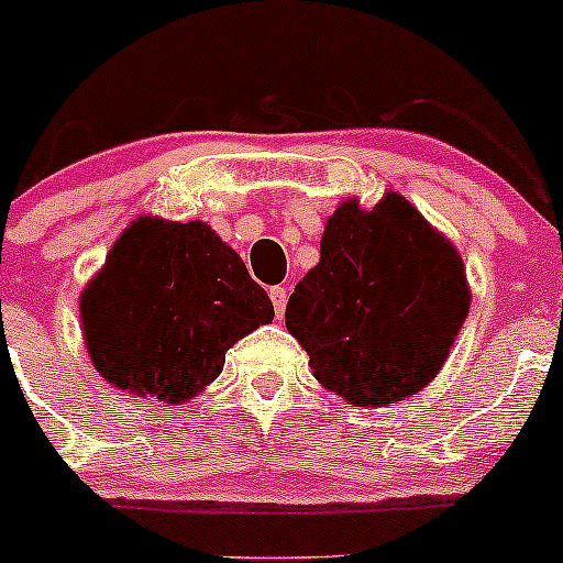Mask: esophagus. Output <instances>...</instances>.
<instances>
[{"label":"esophagus","mask_w":563,"mask_h":563,"mask_svg":"<svg viewBox=\"0 0 563 563\" xmlns=\"http://www.w3.org/2000/svg\"><path fill=\"white\" fill-rule=\"evenodd\" d=\"M269 299H272V305H275L277 318H283V312H286V301H288L286 288H280V286L269 288Z\"/></svg>","instance_id":"esophagus-1"}]
</instances>
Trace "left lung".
I'll list each match as a JSON object with an SVG mask.
<instances>
[{
    "instance_id": "8db88e82",
    "label": "left lung",
    "mask_w": 563,
    "mask_h": 563,
    "mask_svg": "<svg viewBox=\"0 0 563 563\" xmlns=\"http://www.w3.org/2000/svg\"><path fill=\"white\" fill-rule=\"evenodd\" d=\"M467 312L460 251L387 191L372 211L350 197L329 216L320 262L288 299L286 329L325 390L379 409L435 379Z\"/></svg>"
}]
</instances>
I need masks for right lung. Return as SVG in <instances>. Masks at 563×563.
I'll list each match as a JSON object with an SVG mask.
<instances>
[{"mask_svg": "<svg viewBox=\"0 0 563 563\" xmlns=\"http://www.w3.org/2000/svg\"><path fill=\"white\" fill-rule=\"evenodd\" d=\"M79 318L109 385L176 406L206 390L227 350L275 310L206 221L139 216L79 294Z\"/></svg>", "mask_w": 563, "mask_h": 563, "instance_id": "right-lung-1", "label": "right lung"}]
</instances>
